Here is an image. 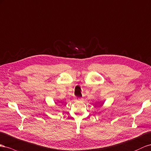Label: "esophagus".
<instances>
[{
  "label": "esophagus",
  "instance_id": "esophagus-1",
  "mask_svg": "<svg viewBox=\"0 0 151 151\" xmlns=\"http://www.w3.org/2000/svg\"><path fill=\"white\" fill-rule=\"evenodd\" d=\"M81 100V98H78V97H75L74 98V101H79Z\"/></svg>",
  "mask_w": 151,
  "mask_h": 151
}]
</instances>
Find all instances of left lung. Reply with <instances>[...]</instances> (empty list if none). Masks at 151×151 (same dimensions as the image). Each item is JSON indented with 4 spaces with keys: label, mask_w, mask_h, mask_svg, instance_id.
<instances>
[{
    "label": "left lung",
    "mask_w": 151,
    "mask_h": 151,
    "mask_svg": "<svg viewBox=\"0 0 151 151\" xmlns=\"http://www.w3.org/2000/svg\"><path fill=\"white\" fill-rule=\"evenodd\" d=\"M99 102H100V106H102L103 105V104H104V102H103V101L102 102L100 101Z\"/></svg>",
    "instance_id": "obj_1"
}]
</instances>
